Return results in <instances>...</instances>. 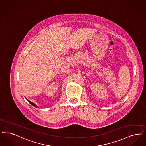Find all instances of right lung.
<instances>
[{"label":"right lung","mask_w":146,"mask_h":146,"mask_svg":"<svg viewBox=\"0 0 146 146\" xmlns=\"http://www.w3.org/2000/svg\"><path fill=\"white\" fill-rule=\"evenodd\" d=\"M27 100H28V102H29V103H30V104H32V105H33V106H34V107H35V108H38V106H36V105H35V104H34V103H33V102H31V101H29V100H28V99H27Z\"/></svg>","instance_id":"add662e5"}]
</instances>
